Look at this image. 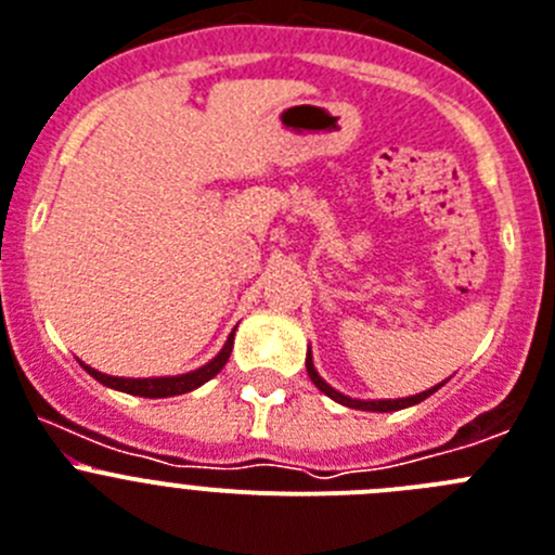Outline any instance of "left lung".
Returning a JSON list of instances; mask_svg holds the SVG:
<instances>
[{
	"label": "left lung",
	"mask_w": 555,
	"mask_h": 555,
	"mask_svg": "<svg viewBox=\"0 0 555 555\" xmlns=\"http://www.w3.org/2000/svg\"><path fill=\"white\" fill-rule=\"evenodd\" d=\"M307 373L309 378H312L314 387L321 389V392H326L332 401L343 403V406L348 409H364V412H398V409H406V406H414V403L426 401L428 396H434V392L442 387V384H437V387L426 389V392H417V396H409V398H396V401H359V398H348L343 396V392H337V389L328 387V384L318 376V371H314V364H312V353H307Z\"/></svg>",
	"instance_id": "left-lung-1"
}]
</instances>
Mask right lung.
Here are the masks:
<instances>
[{
  "label": "right lung",
  "instance_id": "right-lung-1",
  "mask_svg": "<svg viewBox=\"0 0 555 555\" xmlns=\"http://www.w3.org/2000/svg\"><path fill=\"white\" fill-rule=\"evenodd\" d=\"M234 346V332L229 334L227 346L221 348L216 359H209L204 367L191 373H182V376H157V378H118V376H107V373H99L88 364H82L85 371L91 373L99 384L113 389H121V392H129V396H141V398H171V396H182V392H191V389L202 387L204 382H209L212 376L221 373L223 364L229 362V353H232Z\"/></svg>",
  "mask_w": 555,
  "mask_h": 555
}]
</instances>
